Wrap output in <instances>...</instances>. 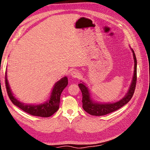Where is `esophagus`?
Here are the masks:
<instances>
[{"instance_id":"esophagus-1","label":"esophagus","mask_w":150,"mask_h":150,"mask_svg":"<svg viewBox=\"0 0 150 150\" xmlns=\"http://www.w3.org/2000/svg\"><path fill=\"white\" fill-rule=\"evenodd\" d=\"M80 72L78 70H74L73 71H71V76L73 78H79L80 77Z\"/></svg>"}]
</instances>
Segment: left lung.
Listing matches in <instances>:
<instances>
[{
  "mask_svg": "<svg viewBox=\"0 0 150 150\" xmlns=\"http://www.w3.org/2000/svg\"><path fill=\"white\" fill-rule=\"evenodd\" d=\"M131 50L133 53L134 60V76L128 91L127 92L126 95L124 96V97L120 100L113 103H99L94 102L91 97L89 90L87 87H86L85 83H82L78 85L83 95V108L84 110L89 115L93 116L106 115L107 114L118 110L119 108L122 107L130 100L134 95V91H135L137 81V60L134 50L132 49H131Z\"/></svg>",
  "mask_w": 150,
  "mask_h": 150,
  "instance_id": "8db88e82",
  "label": "left lung"
}]
</instances>
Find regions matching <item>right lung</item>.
Returning a JSON list of instances; mask_svg holds the SVG:
<instances>
[{
  "label": "right lung",
  "instance_id": "right-lung-1",
  "mask_svg": "<svg viewBox=\"0 0 150 150\" xmlns=\"http://www.w3.org/2000/svg\"><path fill=\"white\" fill-rule=\"evenodd\" d=\"M5 84H6V91L10 99L14 105L17 106L22 110L31 115L40 116V117H50L59 109L61 94L63 89L67 87L68 79L67 77H64L58 81L53 88L49 100L43 104L35 105H26V104L20 102L16 98H15L13 93H12L8 80H7L6 72L5 75Z\"/></svg>",
  "mask_w": 150,
  "mask_h": 150
}]
</instances>
